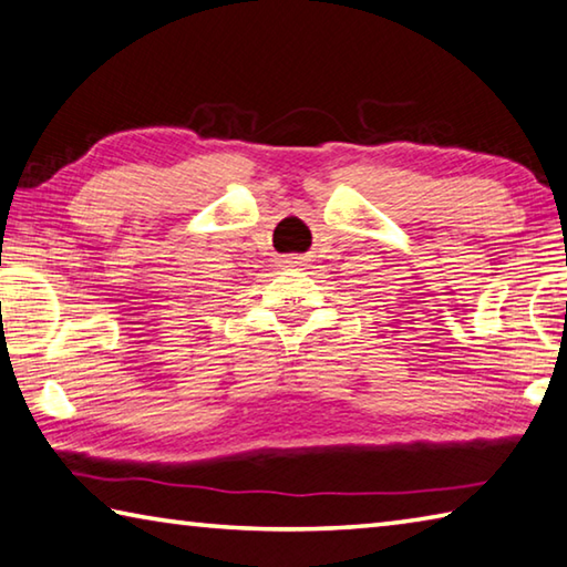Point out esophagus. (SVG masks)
Wrapping results in <instances>:
<instances>
[{"mask_svg":"<svg viewBox=\"0 0 567 567\" xmlns=\"http://www.w3.org/2000/svg\"><path fill=\"white\" fill-rule=\"evenodd\" d=\"M289 264H299V261H289Z\"/></svg>","mask_w":567,"mask_h":567,"instance_id":"esophagus-1","label":"esophagus"}]
</instances>
